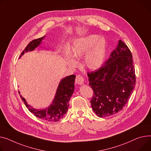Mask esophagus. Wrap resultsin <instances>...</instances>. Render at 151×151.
<instances>
[{"instance_id": "1", "label": "esophagus", "mask_w": 151, "mask_h": 151, "mask_svg": "<svg viewBox=\"0 0 151 151\" xmlns=\"http://www.w3.org/2000/svg\"><path fill=\"white\" fill-rule=\"evenodd\" d=\"M75 82L77 84L82 85L84 84V78L81 75H77L75 79Z\"/></svg>"}]
</instances>
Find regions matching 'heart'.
<instances>
[{"mask_svg": "<svg viewBox=\"0 0 151 151\" xmlns=\"http://www.w3.org/2000/svg\"><path fill=\"white\" fill-rule=\"evenodd\" d=\"M72 53L75 58H81L85 55L84 64L91 70H96L101 67L106 55V42L97 35H90L79 38L74 42L72 47ZM69 65L75 66L76 61L68 54L66 55Z\"/></svg>", "mask_w": 151, "mask_h": 151, "instance_id": "obj_1", "label": "heart"}]
</instances>
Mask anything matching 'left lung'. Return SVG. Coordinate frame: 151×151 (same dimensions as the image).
<instances>
[{
    "mask_svg": "<svg viewBox=\"0 0 151 151\" xmlns=\"http://www.w3.org/2000/svg\"><path fill=\"white\" fill-rule=\"evenodd\" d=\"M133 63L130 50L119 40L107 61L98 70L87 73L94 93L90 103L98 116L114 115L127 103L136 83Z\"/></svg>",
    "mask_w": 151,
    "mask_h": 151,
    "instance_id": "obj_1",
    "label": "left lung"
}]
</instances>
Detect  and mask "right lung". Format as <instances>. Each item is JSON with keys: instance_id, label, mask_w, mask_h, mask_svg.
<instances>
[{"instance_id": "right-lung-1", "label": "right lung", "mask_w": 151, "mask_h": 151, "mask_svg": "<svg viewBox=\"0 0 151 151\" xmlns=\"http://www.w3.org/2000/svg\"><path fill=\"white\" fill-rule=\"evenodd\" d=\"M45 36V35L30 42L20 57H21L25 53L34 50L41 44ZM75 77L76 76L74 75H70L63 78L60 81L52 103L45 109L37 110L32 107L31 106L27 104L25 99L22 95H20V96L29 111L34 114L35 116L50 122H58L64 117L68 110V102L74 92Z\"/></svg>"}]
</instances>
